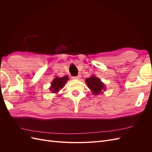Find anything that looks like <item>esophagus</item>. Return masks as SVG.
I'll use <instances>...</instances> for the list:
<instances>
[{
	"label": "esophagus",
	"mask_w": 152,
	"mask_h": 152,
	"mask_svg": "<svg viewBox=\"0 0 152 152\" xmlns=\"http://www.w3.org/2000/svg\"><path fill=\"white\" fill-rule=\"evenodd\" d=\"M73 79H75V80H80L81 79V75H79L77 77H72Z\"/></svg>",
	"instance_id": "obj_1"
}]
</instances>
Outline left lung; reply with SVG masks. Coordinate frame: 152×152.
Listing matches in <instances>:
<instances>
[{
  "label": "left lung",
  "instance_id": "1",
  "mask_svg": "<svg viewBox=\"0 0 152 152\" xmlns=\"http://www.w3.org/2000/svg\"><path fill=\"white\" fill-rule=\"evenodd\" d=\"M86 82L94 95L102 94L103 91L107 89L103 82L95 75H92L91 77L87 78Z\"/></svg>",
  "mask_w": 152,
  "mask_h": 152
}]
</instances>
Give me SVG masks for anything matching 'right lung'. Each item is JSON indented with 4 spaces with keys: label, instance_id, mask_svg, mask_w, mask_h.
<instances>
[{
    "label": "right lung",
    "instance_id": "add662e5",
    "mask_svg": "<svg viewBox=\"0 0 152 152\" xmlns=\"http://www.w3.org/2000/svg\"><path fill=\"white\" fill-rule=\"evenodd\" d=\"M68 80L69 79L67 75L63 77H55L50 84L49 91H51L52 93H58L59 91L63 88Z\"/></svg>",
    "mask_w": 152,
    "mask_h": 152
}]
</instances>
